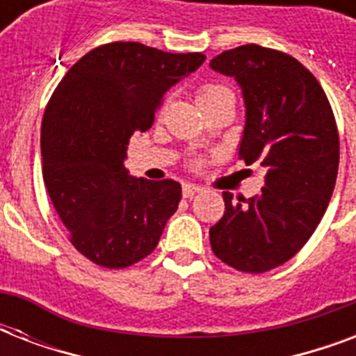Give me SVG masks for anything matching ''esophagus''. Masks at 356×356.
Wrapping results in <instances>:
<instances>
[{"instance_id": "esophagus-1", "label": "esophagus", "mask_w": 356, "mask_h": 356, "mask_svg": "<svg viewBox=\"0 0 356 356\" xmlns=\"http://www.w3.org/2000/svg\"><path fill=\"white\" fill-rule=\"evenodd\" d=\"M200 190H201L200 186H195V184H190V183L183 184V195H184V197H192V195L197 194Z\"/></svg>"}]
</instances>
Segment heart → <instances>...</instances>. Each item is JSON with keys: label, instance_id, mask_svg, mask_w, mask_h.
<instances>
[{"label": "heart", "instance_id": "1", "mask_svg": "<svg viewBox=\"0 0 356 356\" xmlns=\"http://www.w3.org/2000/svg\"><path fill=\"white\" fill-rule=\"evenodd\" d=\"M225 94H231L229 88H225L223 85H216V83H205L201 85L197 90H195V99H197V105L201 108L209 107L211 103L218 102L220 97H223ZM201 162H195V166H200Z\"/></svg>", "mask_w": 356, "mask_h": 356}]
</instances>
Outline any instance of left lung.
Listing matches in <instances>:
<instances>
[{"instance_id":"8db88e82","label":"left lung","mask_w":356,"mask_h":356,"mask_svg":"<svg viewBox=\"0 0 356 356\" xmlns=\"http://www.w3.org/2000/svg\"><path fill=\"white\" fill-rule=\"evenodd\" d=\"M211 68L242 86L238 159L266 170L253 197L223 192L212 251L234 270L264 273L292 259L325 214L340 162L337 120L318 79L288 53L245 44L220 53Z\"/></svg>"}]
</instances>
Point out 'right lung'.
I'll return each instance as SVG.
<instances>
[{"label":"right lung","instance_id":"add662e5","mask_svg":"<svg viewBox=\"0 0 356 356\" xmlns=\"http://www.w3.org/2000/svg\"><path fill=\"white\" fill-rule=\"evenodd\" d=\"M205 60L140 42L94 47L66 72L42 118V175L70 242L94 264L122 270L153 253L181 201L172 179L129 177L133 133L151 127L162 97Z\"/></svg>","mask_w":356,"mask_h":356}]
</instances>
